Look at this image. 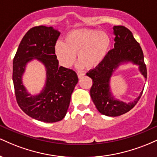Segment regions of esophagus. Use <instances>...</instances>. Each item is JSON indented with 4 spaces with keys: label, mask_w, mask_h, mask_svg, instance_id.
<instances>
[{
    "label": "esophagus",
    "mask_w": 157,
    "mask_h": 157,
    "mask_svg": "<svg viewBox=\"0 0 157 157\" xmlns=\"http://www.w3.org/2000/svg\"><path fill=\"white\" fill-rule=\"evenodd\" d=\"M84 74L83 73H80V72H78L77 73V77H78V78H81V77H82L84 76Z\"/></svg>",
    "instance_id": "esophagus-1"
}]
</instances>
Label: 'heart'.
<instances>
[{
    "mask_svg": "<svg viewBox=\"0 0 157 157\" xmlns=\"http://www.w3.org/2000/svg\"><path fill=\"white\" fill-rule=\"evenodd\" d=\"M111 39L104 32L93 29H76L68 32L64 43H56L55 51L59 62L70 67L77 55L79 66L93 69L102 63L111 47Z\"/></svg>",
    "mask_w": 157,
    "mask_h": 157,
    "instance_id": "heart-1",
    "label": "heart"
}]
</instances>
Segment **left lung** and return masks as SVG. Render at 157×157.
<instances>
[{
  "mask_svg": "<svg viewBox=\"0 0 157 157\" xmlns=\"http://www.w3.org/2000/svg\"><path fill=\"white\" fill-rule=\"evenodd\" d=\"M114 48L110 50L105 60L86 75L92 79L90 95L99 112L109 117H117L127 113L136 105L142 92L134 102L125 103L115 100L110 91V78L121 63L131 61L138 65L140 72L147 78L146 65L140 45L128 29L123 26H113Z\"/></svg>",
  "mask_w": 157,
  "mask_h": 157,
  "instance_id": "8db88e82",
  "label": "left lung"
}]
</instances>
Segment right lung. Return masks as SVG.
Here are the masks:
<instances>
[{"mask_svg":"<svg viewBox=\"0 0 157 157\" xmlns=\"http://www.w3.org/2000/svg\"><path fill=\"white\" fill-rule=\"evenodd\" d=\"M60 35L52 26L33 27L23 37L13 59L12 80L17 104L28 116L44 122L64 118L78 82L74 70L59 66L55 47ZM33 59L44 63L48 77L44 89L35 96L27 92L21 79L27 63Z\"/></svg>","mask_w":157,"mask_h":157,"instance_id":"add662e5","label":"right lung"}]
</instances>
